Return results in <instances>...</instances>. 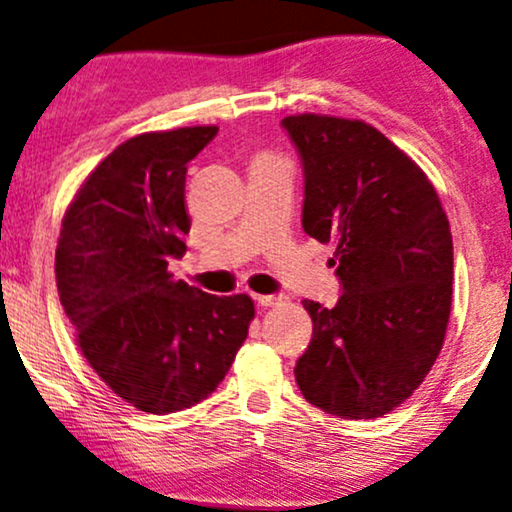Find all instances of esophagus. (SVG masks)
<instances>
[{
	"mask_svg": "<svg viewBox=\"0 0 512 512\" xmlns=\"http://www.w3.org/2000/svg\"><path fill=\"white\" fill-rule=\"evenodd\" d=\"M255 302L260 304V306H264V309H267V306H278L283 302V297H278V295H255Z\"/></svg>",
	"mask_w": 512,
	"mask_h": 512,
	"instance_id": "esophagus-1",
	"label": "esophagus"
}]
</instances>
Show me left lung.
<instances>
[{"label":"left lung","mask_w":512,"mask_h":512,"mask_svg":"<svg viewBox=\"0 0 512 512\" xmlns=\"http://www.w3.org/2000/svg\"><path fill=\"white\" fill-rule=\"evenodd\" d=\"M304 163L302 227L335 243L342 297L304 299L313 320L295 379L339 419L384 417L426 379L445 342L454 252L449 220L424 170L360 119H283Z\"/></svg>","instance_id":"1"}]
</instances>
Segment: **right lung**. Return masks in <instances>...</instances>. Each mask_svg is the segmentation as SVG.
I'll return each instance as SVG.
<instances>
[{"mask_svg": "<svg viewBox=\"0 0 512 512\" xmlns=\"http://www.w3.org/2000/svg\"><path fill=\"white\" fill-rule=\"evenodd\" d=\"M217 126L142 133L91 170L56 248L60 304L88 365L140 412L199 405L229 372L255 304L217 297L168 271L187 250V163Z\"/></svg>", "mask_w": 512, "mask_h": 512, "instance_id": "add662e5", "label": "right lung"}]
</instances>
